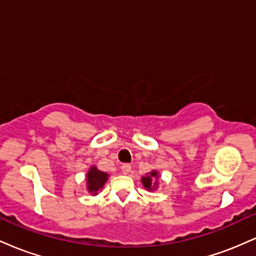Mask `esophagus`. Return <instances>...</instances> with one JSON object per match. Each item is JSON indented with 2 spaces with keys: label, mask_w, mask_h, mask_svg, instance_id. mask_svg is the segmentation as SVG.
I'll return each mask as SVG.
<instances>
[{
  "label": "esophagus",
  "mask_w": 256,
  "mask_h": 256,
  "mask_svg": "<svg viewBox=\"0 0 256 256\" xmlns=\"http://www.w3.org/2000/svg\"><path fill=\"white\" fill-rule=\"evenodd\" d=\"M122 172L124 173V174H128V173L131 172V165H128V164H124V165L122 166Z\"/></svg>",
  "instance_id": "34e87169"
}]
</instances>
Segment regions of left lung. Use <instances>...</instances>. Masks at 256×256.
<instances>
[{"label":"left lung","mask_w":256,"mask_h":256,"mask_svg":"<svg viewBox=\"0 0 256 256\" xmlns=\"http://www.w3.org/2000/svg\"><path fill=\"white\" fill-rule=\"evenodd\" d=\"M158 178V171H152L149 174H146V177H142V184L146 190L152 192V190L156 189L158 188V182L156 179Z\"/></svg>","instance_id":"left-lung-1"}]
</instances>
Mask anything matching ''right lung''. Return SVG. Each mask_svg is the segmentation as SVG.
<instances>
[{
    "mask_svg": "<svg viewBox=\"0 0 256 256\" xmlns=\"http://www.w3.org/2000/svg\"><path fill=\"white\" fill-rule=\"evenodd\" d=\"M108 179L107 173L100 171L95 166L90 167L89 172L86 174V188L88 192L92 195H98L100 189L104 188V185Z\"/></svg>",
    "mask_w": 256,
    "mask_h": 256,
    "instance_id": "obj_1",
    "label": "right lung"
}]
</instances>
